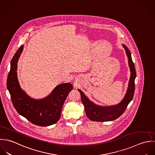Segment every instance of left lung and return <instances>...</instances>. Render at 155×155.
<instances>
[{
	"mask_svg": "<svg viewBox=\"0 0 155 155\" xmlns=\"http://www.w3.org/2000/svg\"><path fill=\"white\" fill-rule=\"evenodd\" d=\"M123 47L125 49L126 55L128 58V64L130 71V77L126 93L123 100L119 104L108 107L97 105L91 101L81 90H78L81 94V101L84 106L86 114L87 117L94 122L112 121L119 118L123 114L127 105L133 98L135 91L136 71L129 50L124 45H123Z\"/></svg>",
	"mask_w": 155,
	"mask_h": 155,
	"instance_id": "1",
	"label": "left lung"
}]
</instances>
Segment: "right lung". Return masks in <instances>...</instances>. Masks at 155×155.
Here are the masks:
<instances>
[{
	"label": "right lung",
	"mask_w": 155,
	"mask_h": 155,
	"mask_svg": "<svg viewBox=\"0 0 155 155\" xmlns=\"http://www.w3.org/2000/svg\"><path fill=\"white\" fill-rule=\"evenodd\" d=\"M23 50L21 45L11 62L7 78V89L16 111L34 124L48 126L56 124L61 117L63 105L73 87L68 83L61 84L44 99L31 97L21 88L17 77V63Z\"/></svg>",
	"instance_id": "obj_1"
}]
</instances>
